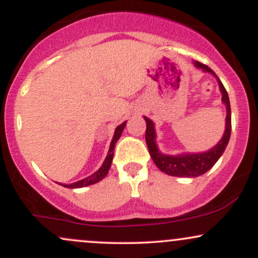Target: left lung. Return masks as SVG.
Returning a JSON list of instances; mask_svg holds the SVG:
<instances>
[{
  "mask_svg": "<svg viewBox=\"0 0 258 258\" xmlns=\"http://www.w3.org/2000/svg\"><path fill=\"white\" fill-rule=\"evenodd\" d=\"M194 65L197 68H199V69H203L204 72L211 73L212 75L217 79L218 86H220V91L222 93V102L226 104L227 108L226 130H224V135L221 141L218 142L212 149L207 150L205 153H188L174 156L165 155V154L160 152L158 149V146H156V133L155 128H154L153 121L144 116L147 122L146 142L148 149H149L150 156H152L153 161L155 162L156 166L159 167V170H161L162 172L174 177H198L206 173L207 171L218 161V159H220L222 154H223L228 142H229L230 131H232V114H230L229 97H228V93L226 88H224L223 84H222L221 80L217 78V75L212 72V69H210L207 65L200 63V61H194Z\"/></svg>",
  "mask_w": 258,
  "mask_h": 258,
  "instance_id": "8db88e82",
  "label": "left lung"
}]
</instances>
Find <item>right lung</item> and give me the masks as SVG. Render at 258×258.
I'll list each match as a JSON object with an SVG mask.
<instances>
[{
    "label": "right lung",
    "mask_w": 258,
    "mask_h": 258,
    "mask_svg": "<svg viewBox=\"0 0 258 258\" xmlns=\"http://www.w3.org/2000/svg\"><path fill=\"white\" fill-rule=\"evenodd\" d=\"M125 126H126V121H125V122L121 123V125L117 126L116 130H115L114 137H112V141L110 143V148H109L108 155H106L104 162H103V165L100 166L98 171H96V172H94L93 174H91V176L87 177V178L79 180V182L72 183V184H61V185L65 186V188H72V189L73 188H82V186H87V185L94 184V183L99 182V180H102L103 178H104V177L109 172V168H110V166H111L112 156H114L115 144H116V142L119 141V138L121 137V133H122L123 128H125Z\"/></svg>",
    "instance_id": "add662e5"
}]
</instances>
